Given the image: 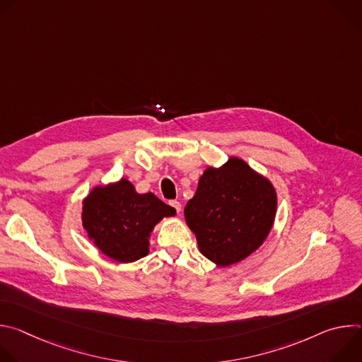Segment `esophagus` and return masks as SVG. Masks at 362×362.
Returning <instances> with one entry per match:
<instances>
[{"label":"esophagus","mask_w":362,"mask_h":362,"mask_svg":"<svg viewBox=\"0 0 362 362\" xmlns=\"http://www.w3.org/2000/svg\"><path fill=\"white\" fill-rule=\"evenodd\" d=\"M169 204H170L172 208L176 211V214H180V211H182V204H180V202H177V200H170V202H169Z\"/></svg>","instance_id":"34e87169"}]
</instances>
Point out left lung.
<instances>
[{
  "label": "left lung",
  "mask_w": 362,
  "mask_h": 362,
  "mask_svg": "<svg viewBox=\"0 0 362 362\" xmlns=\"http://www.w3.org/2000/svg\"><path fill=\"white\" fill-rule=\"evenodd\" d=\"M276 193L271 182L243 160L230 158L206 169L185 218L200 252L219 267L236 264L267 239L275 219Z\"/></svg>",
  "instance_id": "1"
}]
</instances>
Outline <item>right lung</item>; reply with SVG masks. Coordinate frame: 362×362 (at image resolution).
<instances>
[{
	"label": "right lung",
	"instance_id": "add662e5",
	"mask_svg": "<svg viewBox=\"0 0 362 362\" xmlns=\"http://www.w3.org/2000/svg\"><path fill=\"white\" fill-rule=\"evenodd\" d=\"M176 211L153 193L140 194L122 179L95 187L83 204V226L95 246L117 262H134L148 253V236L159 221Z\"/></svg>",
	"mask_w": 362,
	"mask_h": 362
}]
</instances>
